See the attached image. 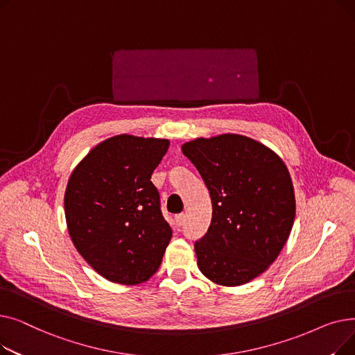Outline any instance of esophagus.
Instances as JSON below:
<instances>
[{"mask_svg": "<svg viewBox=\"0 0 355 355\" xmlns=\"http://www.w3.org/2000/svg\"><path fill=\"white\" fill-rule=\"evenodd\" d=\"M184 221H185V214H177V216H175V226H177V227L182 226Z\"/></svg>", "mask_w": 355, "mask_h": 355, "instance_id": "obj_1", "label": "esophagus"}]
</instances>
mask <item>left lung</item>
<instances>
[{
	"label": "left lung",
	"mask_w": 355,
	"mask_h": 355,
	"mask_svg": "<svg viewBox=\"0 0 355 355\" xmlns=\"http://www.w3.org/2000/svg\"><path fill=\"white\" fill-rule=\"evenodd\" d=\"M181 149L213 204L210 227L194 245L198 269L217 285H245L275 262L291 234L296 204L288 168L270 148L237 134Z\"/></svg>",
	"instance_id": "left-lung-1"
}]
</instances>
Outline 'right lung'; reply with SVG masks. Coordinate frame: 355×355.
<instances>
[{"mask_svg":"<svg viewBox=\"0 0 355 355\" xmlns=\"http://www.w3.org/2000/svg\"><path fill=\"white\" fill-rule=\"evenodd\" d=\"M170 141L116 135L74 168L64 193L74 248L101 276L121 285L148 281L173 230L162 217L151 175Z\"/></svg>","mask_w":355,"mask_h":355,"instance_id":"right-lung-1","label":"right lung"}]
</instances>
